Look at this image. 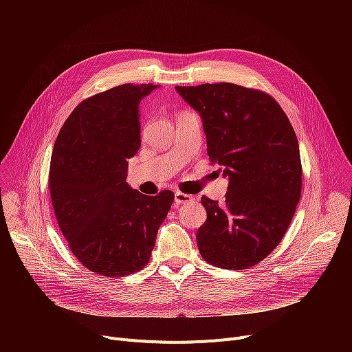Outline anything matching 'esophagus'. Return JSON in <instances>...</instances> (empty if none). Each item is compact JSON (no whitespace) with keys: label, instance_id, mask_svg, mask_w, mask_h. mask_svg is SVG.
Returning a JSON list of instances; mask_svg holds the SVG:
<instances>
[{"label":"esophagus","instance_id":"esophagus-1","mask_svg":"<svg viewBox=\"0 0 352 352\" xmlns=\"http://www.w3.org/2000/svg\"><path fill=\"white\" fill-rule=\"evenodd\" d=\"M194 197L190 194H184V192H175L174 197V204L178 207L181 204H188V202H192Z\"/></svg>","mask_w":352,"mask_h":352}]
</instances>
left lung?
<instances>
[{
	"mask_svg": "<svg viewBox=\"0 0 352 352\" xmlns=\"http://www.w3.org/2000/svg\"><path fill=\"white\" fill-rule=\"evenodd\" d=\"M175 89L198 111L207 153L228 177L224 206L201 198V256L226 270L250 268L281 243L297 210L302 166L294 128L271 96L231 82Z\"/></svg>",
	"mask_w": 352,
	"mask_h": 352,
	"instance_id": "8db88e82",
	"label": "left lung"
}]
</instances>
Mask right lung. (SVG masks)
<instances>
[{"label":"right lung","mask_w":352,"mask_h":352,"mask_svg":"<svg viewBox=\"0 0 352 352\" xmlns=\"http://www.w3.org/2000/svg\"><path fill=\"white\" fill-rule=\"evenodd\" d=\"M153 84H122L72 111L55 140L48 187L71 252L89 271L125 276L150 261L174 192L144 195L128 186V158L137 154L140 101Z\"/></svg>","instance_id":"add662e5"}]
</instances>
